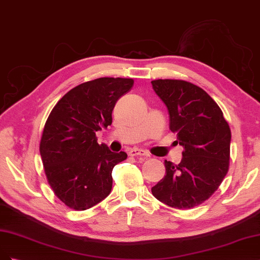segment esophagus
Returning <instances> with one entry per match:
<instances>
[{
	"label": "esophagus",
	"mask_w": 260,
	"mask_h": 260,
	"mask_svg": "<svg viewBox=\"0 0 260 260\" xmlns=\"http://www.w3.org/2000/svg\"><path fill=\"white\" fill-rule=\"evenodd\" d=\"M129 155L132 156H149V154L145 151V150L139 149V148H133L129 150Z\"/></svg>",
	"instance_id": "esophagus-1"
}]
</instances>
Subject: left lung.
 Returning <instances> with one entry per match:
<instances>
[{"label":"left lung","mask_w":260,"mask_h":260,"mask_svg":"<svg viewBox=\"0 0 260 260\" xmlns=\"http://www.w3.org/2000/svg\"><path fill=\"white\" fill-rule=\"evenodd\" d=\"M156 95L170 113V129L183 147L181 162H164L166 175L152 194L171 207L202 204L229 170L231 131L219 106L204 89L182 80H154Z\"/></svg>","instance_id":"1"}]
</instances>
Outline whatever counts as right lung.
<instances>
[{"mask_svg":"<svg viewBox=\"0 0 260 260\" xmlns=\"http://www.w3.org/2000/svg\"><path fill=\"white\" fill-rule=\"evenodd\" d=\"M133 79L99 78L75 86L47 118L40 153L49 186L67 206L85 211L112 189L113 167L126 160L97 142L96 132L112 123L116 102L133 87Z\"/></svg>","mask_w":260,"mask_h":260,"instance_id":"1","label":"right lung"}]
</instances>
